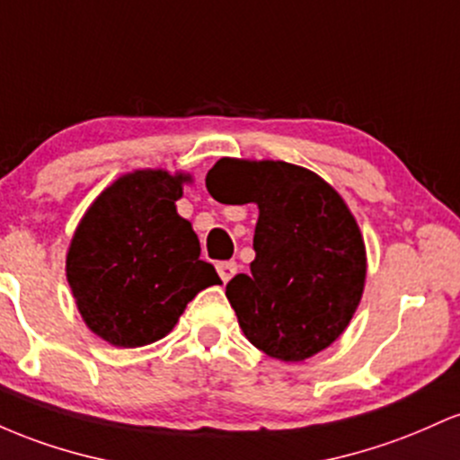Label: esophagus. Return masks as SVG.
Returning a JSON list of instances; mask_svg holds the SVG:
<instances>
[{
    "label": "esophagus",
    "instance_id": "1",
    "mask_svg": "<svg viewBox=\"0 0 460 460\" xmlns=\"http://www.w3.org/2000/svg\"><path fill=\"white\" fill-rule=\"evenodd\" d=\"M217 271H219V278L224 282H228L232 276H234L236 271H239V265H236L234 261H228V262H219V265H217Z\"/></svg>",
    "mask_w": 460,
    "mask_h": 460
}]
</instances>
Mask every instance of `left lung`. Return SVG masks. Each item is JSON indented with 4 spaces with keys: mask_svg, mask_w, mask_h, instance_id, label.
Here are the masks:
<instances>
[{
    "mask_svg": "<svg viewBox=\"0 0 460 460\" xmlns=\"http://www.w3.org/2000/svg\"><path fill=\"white\" fill-rule=\"evenodd\" d=\"M232 178L258 206L252 273L226 285L247 341L285 363L323 352L352 322L367 252L352 210L323 178L285 161L221 158L206 175Z\"/></svg>",
    "mask_w": 460,
    "mask_h": 460,
    "instance_id": "8db88e82",
    "label": "left lung"
}]
</instances>
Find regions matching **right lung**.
<instances>
[{"label": "right lung", "instance_id": "right-lung-1", "mask_svg": "<svg viewBox=\"0 0 460 460\" xmlns=\"http://www.w3.org/2000/svg\"><path fill=\"white\" fill-rule=\"evenodd\" d=\"M190 173L137 169L89 206L66 252V282L91 332L115 348L167 337L187 304L221 285L175 202Z\"/></svg>", "mask_w": 460, "mask_h": 460}]
</instances>
